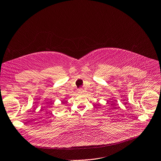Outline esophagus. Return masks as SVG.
<instances>
[{
  "label": "esophagus",
  "instance_id": "esophagus-1",
  "mask_svg": "<svg viewBox=\"0 0 161 161\" xmlns=\"http://www.w3.org/2000/svg\"><path fill=\"white\" fill-rule=\"evenodd\" d=\"M78 92H79V94H83V91L82 90V89H78Z\"/></svg>",
  "mask_w": 161,
  "mask_h": 161
}]
</instances>
